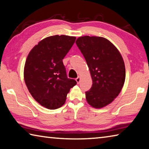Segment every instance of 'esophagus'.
<instances>
[{"label":"esophagus","instance_id":"obj_1","mask_svg":"<svg viewBox=\"0 0 149 149\" xmlns=\"http://www.w3.org/2000/svg\"><path fill=\"white\" fill-rule=\"evenodd\" d=\"M76 81L78 83V84H79L80 82V77H78L77 79H76Z\"/></svg>","mask_w":149,"mask_h":149}]
</instances>
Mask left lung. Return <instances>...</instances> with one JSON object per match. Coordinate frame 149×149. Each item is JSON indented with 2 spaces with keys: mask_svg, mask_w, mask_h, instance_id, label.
I'll return each instance as SVG.
<instances>
[{
  "mask_svg": "<svg viewBox=\"0 0 149 149\" xmlns=\"http://www.w3.org/2000/svg\"><path fill=\"white\" fill-rule=\"evenodd\" d=\"M77 46L89 67L92 86L86 92L87 102L94 108L113 101L123 87L126 69L120 53L110 41L101 36L77 38Z\"/></svg>",
  "mask_w": 149,
  "mask_h": 149,
  "instance_id": "1",
  "label": "left lung"
}]
</instances>
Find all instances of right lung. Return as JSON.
Wrapping results in <instances>:
<instances>
[{
  "instance_id": "add662e5",
  "label": "right lung",
  "mask_w": 149,
  "mask_h": 149,
  "mask_svg": "<svg viewBox=\"0 0 149 149\" xmlns=\"http://www.w3.org/2000/svg\"><path fill=\"white\" fill-rule=\"evenodd\" d=\"M76 37L48 36L31 49L26 59L24 80L33 97L48 109L61 107L76 80L67 78L63 59Z\"/></svg>"
}]
</instances>
